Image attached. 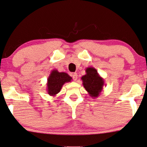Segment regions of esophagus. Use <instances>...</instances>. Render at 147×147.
Segmentation results:
<instances>
[{"label": "esophagus", "instance_id": "esophagus-1", "mask_svg": "<svg viewBox=\"0 0 147 147\" xmlns=\"http://www.w3.org/2000/svg\"><path fill=\"white\" fill-rule=\"evenodd\" d=\"M71 76H72V78H73L74 81H76L77 79H78V74L76 73H73Z\"/></svg>", "mask_w": 147, "mask_h": 147}]
</instances>
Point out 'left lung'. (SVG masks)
<instances>
[{
	"label": "left lung",
	"instance_id": "left-lung-1",
	"mask_svg": "<svg viewBox=\"0 0 147 147\" xmlns=\"http://www.w3.org/2000/svg\"><path fill=\"white\" fill-rule=\"evenodd\" d=\"M86 74L81 77L83 85L93 99L99 96L104 85V79L101 77L96 69L88 67L85 69Z\"/></svg>",
	"mask_w": 147,
	"mask_h": 147
}]
</instances>
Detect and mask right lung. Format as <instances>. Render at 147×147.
<instances>
[{
	"label": "right lung",
	"instance_id": "add662e5",
	"mask_svg": "<svg viewBox=\"0 0 147 147\" xmlns=\"http://www.w3.org/2000/svg\"><path fill=\"white\" fill-rule=\"evenodd\" d=\"M71 79V77L65 72H59L57 69L52 70L47 79V91L48 94L55 96L61 91L64 84L70 82Z\"/></svg>",
	"mask_w": 147,
	"mask_h": 147
}]
</instances>
